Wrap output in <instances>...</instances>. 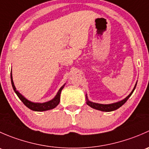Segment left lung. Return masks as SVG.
<instances>
[{
  "mask_svg": "<svg viewBox=\"0 0 149 149\" xmlns=\"http://www.w3.org/2000/svg\"><path fill=\"white\" fill-rule=\"evenodd\" d=\"M136 85H137V82H136V85H135L134 88H133V91L130 92V94H129L127 97H126L125 98L123 99V100H120L119 102H117L115 103H112V104H99V103H95V102H92L89 101L88 100V97H87V94H86V104L88 105L89 107H91V108L93 109H97V110H100L102 111V112H112V111L116 110L118 109V108L120 107L121 106H123L125 103L127 102V100H128L129 97L132 95L133 92L134 91L135 88H136Z\"/></svg>",
  "mask_w": 149,
  "mask_h": 149,
  "instance_id": "8db88e82",
  "label": "left lung"
}]
</instances>
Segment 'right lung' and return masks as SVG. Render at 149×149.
<instances>
[{
  "mask_svg": "<svg viewBox=\"0 0 149 149\" xmlns=\"http://www.w3.org/2000/svg\"><path fill=\"white\" fill-rule=\"evenodd\" d=\"M10 80H11V84L12 87H13V90H14L15 93L16 94V95L19 97V98L20 99L21 101L24 104L25 106H26L29 109H31L33 111H37V112H42V111H47L49 110V109H54L55 107H56L58 105V104L60 102V100H61V91L63 90V88L65 86V84L63 86L61 87V88L59 89V91H58L57 94L55 95V97H54L52 100H49V101L43 103H39V102H33L29 101L27 99L25 98L19 91H17L15 87L14 84H13V77H12V71L10 73Z\"/></svg>",
  "mask_w": 149,
  "mask_h": 149,
  "instance_id": "obj_1",
  "label": "right lung"
}]
</instances>
